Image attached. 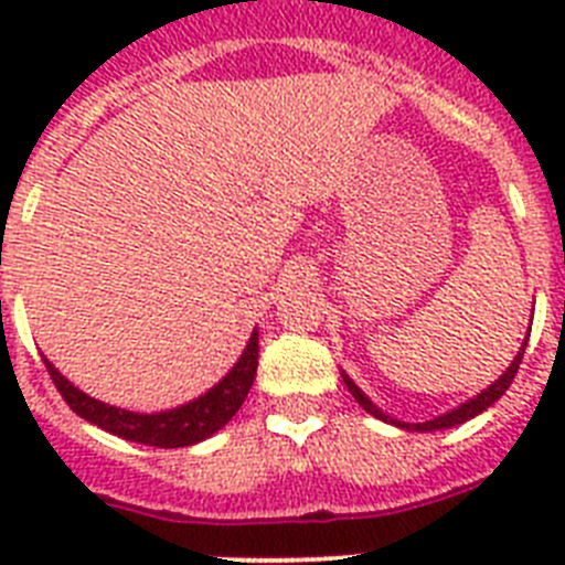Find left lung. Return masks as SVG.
<instances>
[{
    "label": "left lung",
    "mask_w": 565,
    "mask_h": 565,
    "mask_svg": "<svg viewBox=\"0 0 565 565\" xmlns=\"http://www.w3.org/2000/svg\"><path fill=\"white\" fill-rule=\"evenodd\" d=\"M526 339H529V333H526ZM526 339H523L521 351H518V356L512 359V364H509L507 371H503V376H498L495 382L489 384L487 391H481L476 398H469V402H463L461 407H456V411L444 413V416L433 418V422H424V424H404V422H396V418H393V416H387V413L379 411L376 404H373L371 398L364 396V393L359 391L356 384H353L351 376H344V373H342V379H344V384H348V391L353 393V398H356V402L362 404L364 411L371 413V416L382 418V422L396 424V427H402V430H447V427H456V424H463V422H469V418H476L478 413H483V411H487V407H492V404H495L498 398H501L503 393L509 391V384H512V379H515L518 367H521L523 353H526Z\"/></svg>",
    "instance_id": "1"
}]
</instances>
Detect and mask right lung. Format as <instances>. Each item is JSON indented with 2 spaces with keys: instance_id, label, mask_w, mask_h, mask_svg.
<instances>
[{
  "instance_id": "right-lung-1",
  "label": "right lung",
  "mask_w": 565,
  "mask_h": 565,
  "mask_svg": "<svg viewBox=\"0 0 565 565\" xmlns=\"http://www.w3.org/2000/svg\"><path fill=\"white\" fill-rule=\"evenodd\" d=\"M257 351L259 344L257 331H254L243 356L237 359V364L221 382L214 384L212 391L203 393L194 402L163 413H132L98 402V398H89L87 393L78 391L76 384L67 382L47 359H44V364H47L50 379L58 387L62 398L70 404V411L82 416L84 422L96 424L102 430L113 433L118 438H127V441L172 450V447H192V444L214 436V433L223 430L232 422L234 413L239 411V404L246 402L248 391H252L254 373H257Z\"/></svg>"
}]
</instances>
